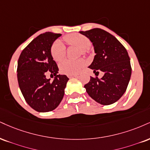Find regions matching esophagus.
Segmentation results:
<instances>
[{
    "label": "esophagus",
    "instance_id": "esophagus-1",
    "mask_svg": "<svg viewBox=\"0 0 150 150\" xmlns=\"http://www.w3.org/2000/svg\"><path fill=\"white\" fill-rule=\"evenodd\" d=\"M68 77H69V78H72V77H77V75H68Z\"/></svg>",
    "mask_w": 150,
    "mask_h": 150
}]
</instances>
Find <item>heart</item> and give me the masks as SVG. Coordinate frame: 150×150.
I'll return each instance as SVG.
<instances>
[{
  "label": "heart",
  "mask_w": 150,
  "mask_h": 150,
  "mask_svg": "<svg viewBox=\"0 0 150 150\" xmlns=\"http://www.w3.org/2000/svg\"><path fill=\"white\" fill-rule=\"evenodd\" d=\"M65 40L70 45H75L82 49L83 54H85L86 50H88L91 46V42L89 38L80 34H70L65 37ZM50 52L54 60L55 61H60L66 56V47L61 40H57L52 44ZM84 65L85 61L82 59L77 60L66 59L61 63L59 68L62 73L66 75H74L78 73L84 67Z\"/></svg>",
  "instance_id": "1"
}]
</instances>
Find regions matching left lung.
<instances>
[{
    "mask_svg": "<svg viewBox=\"0 0 150 150\" xmlns=\"http://www.w3.org/2000/svg\"><path fill=\"white\" fill-rule=\"evenodd\" d=\"M80 33L90 40L94 48L96 55L89 68L94 73H104L100 79L90 77L84 85L86 92L98 103H114L125 93L131 78V66L127 50L115 36L100 28Z\"/></svg>",
    "mask_w": 150,
    "mask_h": 150,
    "instance_id": "1",
    "label": "left lung"
}]
</instances>
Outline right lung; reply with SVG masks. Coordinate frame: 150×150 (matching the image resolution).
<instances>
[{
  "mask_svg": "<svg viewBox=\"0 0 150 150\" xmlns=\"http://www.w3.org/2000/svg\"><path fill=\"white\" fill-rule=\"evenodd\" d=\"M61 34L51 32L40 34L23 49L17 64V80L27 103L40 112L52 111L58 107L64 96L69 79L58 75L59 68L53 60L50 49ZM55 76L52 82L47 74Z\"/></svg>",
  "mask_w": 150,
  "mask_h": 150,
  "instance_id": "1",
  "label": "right lung"
}]
</instances>
